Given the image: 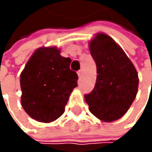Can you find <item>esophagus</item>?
Returning a JSON list of instances; mask_svg holds the SVG:
<instances>
[{
    "label": "esophagus",
    "mask_w": 152,
    "mask_h": 152,
    "mask_svg": "<svg viewBox=\"0 0 152 152\" xmlns=\"http://www.w3.org/2000/svg\"><path fill=\"white\" fill-rule=\"evenodd\" d=\"M77 75H78V77H82V75H83V71H82V70H79V71L77 72Z\"/></svg>",
    "instance_id": "1"
}]
</instances>
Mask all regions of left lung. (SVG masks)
I'll return each instance as SVG.
<instances>
[{"label": "left lung", "instance_id": "1", "mask_svg": "<svg viewBox=\"0 0 152 152\" xmlns=\"http://www.w3.org/2000/svg\"><path fill=\"white\" fill-rule=\"evenodd\" d=\"M89 49L97 75L94 89L85 95V100L94 116L112 122L123 117L135 99L138 73L123 49L106 34H96Z\"/></svg>", "mask_w": 152, "mask_h": 152}]
</instances>
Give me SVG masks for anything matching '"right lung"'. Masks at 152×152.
<instances>
[{
    "label": "right lung",
    "mask_w": 152,
    "mask_h": 152,
    "mask_svg": "<svg viewBox=\"0 0 152 152\" xmlns=\"http://www.w3.org/2000/svg\"><path fill=\"white\" fill-rule=\"evenodd\" d=\"M71 59L56 47H41L32 55L21 73V103L25 112L39 122H52L61 117L77 74L70 69Z\"/></svg>",
    "instance_id": "obj_1"
}]
</instances>
